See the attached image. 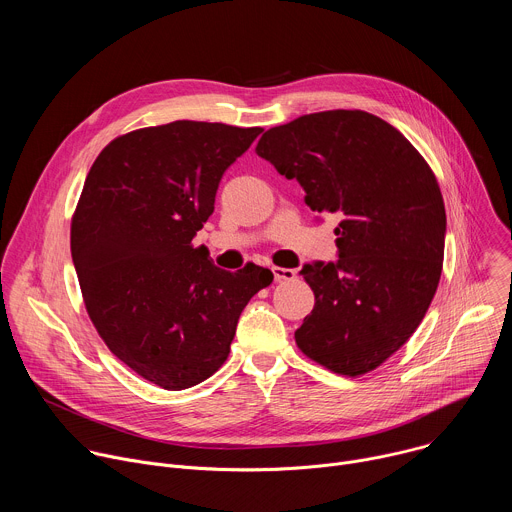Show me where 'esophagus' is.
<instances>
[{
    "mask_svg": "<svg viewBox=\"0 0 512 512\" xmlns=\"http://www.w3.org/2000/svg\"><path fill=\"white\" fill-rule=\"evenodd\" d=\"M275 281H289L296 277V269H285V267H273Z\"/></svg>",
    "mask_w": 512,
    "mask_h": 512,
    "instance_id": "34e87169",
    "label": "esophagus"
}]
</instances>
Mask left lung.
Wrapping results in <instances>:
<instances>
[{
  "mask_svg": "<svg viewBox=\"0 0 512 512\" xmlns=\"http://www.w3.org/2000/svg\"><path fill=\"white\" fill-rule=\"evenodd\" d=\"M306 204L342 216L336 261L302 267L316 304L300 350L338 375H364L421 324L442 275L446 208L401 131L367 111H320L265 131L255 148Z\"/></svg>",
  "mask_w": 512,
  "mask_h": 512,
  "instance_id": "8db88e82",
  "label": "left lung"
}]
</instances>
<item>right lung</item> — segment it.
<instances>
[{
  "label": "right lung",
  "instance_id": "obj_1",
  "mask_svg": "<svg viewBox=\"0 0 512 512\" xmlns=\"http://www.w3.org/2000/svg\"><path fill=\"white\" fill-rule=\"evenodd\" d=\"M261 127L174 121L113 139L95 160L70 227L87 312L109 350L145 381L182 391L231 352L237 322L273 273L216 267L192 239L223 174Z\"/></svg>",
  "mask_w": 512,
  "mask_h": 512
}]
</instances>
